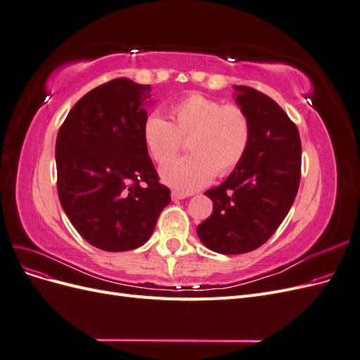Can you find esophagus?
I'll use <instances>...</instances> for the list:
<instances>
[{
	"label": "esophagus",
	"mask_w": 360,
	"mask_h": 360,
	"mask_svg": "<svg viewBox=\"0 0 360 360\" xmlns=\"http://www.w3.org/2000/svg\"><path fill=\"white\" fill-rule=\"evenodd\" d=\"M171 197H172V200H184L186 197H189V193H184L180 191H172Z\"/></svg>",
	"instance_id": "1"
}]
</instances>
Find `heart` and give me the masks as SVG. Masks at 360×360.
<instances>
[{
	"instance_id": "obj_1",
	"label": "heart",
	"mask_w": 360,
	"mask_h": 360,
	"mask_svg": "<svg viewBox=\"0 0 360 360\" xmlns=\"http://www.w3.org/2000/svg\"><path fill=\"white\" fill-rule=\"evenodd\" d=\"M169 112L171 122L153 112L143 124L144 144L159 165L178 154L183 139L191 138L188 149L193 155L160 171L168 186L193 192L209 184L216 172L225 176L243 160L252 130L242 106L189 93L174 103Z\"/></svg>"
}]
</instances>
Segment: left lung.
Listing matches in <instances>:
<instances>
[{
  "label": "left lung",
  "mask_w": 360,
  "mask_h": 360,
  "mask_svg": "<svg viewBox=\"0 0 360 360\" xmlns=\"http://www.w3.org/2000/svg\"><path fill=\"white\" fill-rule=\"evenodd\" d=\"M234 90L252 135L231 176L205 192L213 212L197 228L207 248L225 255L250 252L269 240L291 209L302 172L299 130L285 111L252 86Z\"/></svg>",
  "instance_id": "obj_1"
}]
</instances>
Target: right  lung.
<instances>
[{"mask_svg": "<svg viewBox=\"0 0 360 360\" xmlns=\"http://www.w3.org/2000/svg\"><path fill=\"white\" fill-rule=\"evenodd\" d=\"M150 91L127 78L96 86L75 103L57 135L63 210L86 242L108 252L144 245L171 201L143 138Z\"/></svg>", "mask_w": 360, "mask_h": 360, "instance_id": "right-lung-1", "label": "right lung"}]
</instances>
